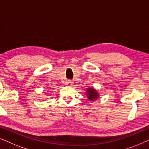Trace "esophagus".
I'll list each match as a JSON object with an SVG mask.
<instances>
[{"mask_svg": "<svg viewBox=\"0 0 149 149\" xmlns=\"http://www.w3.org/2000/svg\"><path fill=\"white\" fill-rule=\"evenodd\" d=\"M66 85H68V86H70V87H71V86H72V85H73V82H72V81H70V80L66 81Z\"/></svg>", "mask_w": 149, "mask_h": 149, "instance_id": "1", "label": "esophagus"}]
</instances>
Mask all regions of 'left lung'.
Returning a JSON list of instances; mask_svg holds the SVG:
<instances>
[{
	"label": "left lung",
	"instance_id": "1",
	"mask_svg": "<svg viewBox=\"0 0 149 149\" xmlns=\"http://www.w3.org/2000/svg\"><path fill=\"white\" fill-rule=\"evenodd\" d=\"M85 95H87V98L90 101H94L96 100L97 99L99 98L100 94L98 92L93 88V87H89L87 88L86 92H85Z\"/></svg>",
	"mask_w": 149,
	"mask_h": 149
}]
</instances>
